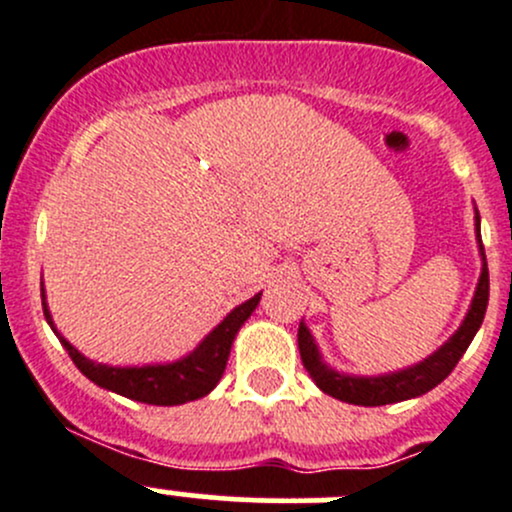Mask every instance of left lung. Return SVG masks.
Returning <instances> with one entry per match:
<instances>
[{
  "mask_svg": "<svg viewBox=\"0 0 512 512\" xmlns=\"http://www.w3.org/2000/svg\"><path fill=\"white\" fill-rule=\"evenodd\" d=\"M476 240H478L480 260H483L476 294H473L471 307H468L461 327L451 334L448 342H443L431 356H426V359L418 361L414 366H406V369L389 371V374H379V376H354V374H344V371L332 369V366L322 359V352H319L312 332H309V327L302 319L297 332L299 356H302L304 369L309 371L314 384H317L324 394L334 396V399L339 401H347V404H354V406L396 404V401L416 399V396L436 389V386L451 374L453 366L461 361V356L466 354V349L471 347L473 337H476L480 324H483L485 307H488V289H490L488 262H485V250H483V242H480L478 210H476Z\"/></svg>",
  "mask_w": 512,
  "mask_h": 512,
  "instance_id": "8db88e82",
  "label": "left lung"
}]
</instances>
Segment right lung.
I'll use <instances>...</instances> for the list:
<instances>
[{"label":"right lung","instance_id":"obj_1","mask_svg":"<svg viewBox=\"0 0 512 512\" xmlns=\"http://www.w3.org/2000/svg\"><path fill=\"white\" fill-rule=\"evenodd\" d=\"M262 292L250 297L247 302L237 304L230 314L193 349L190 354L180 356L175 361H165V364H143V366H111V364H98V361L89 359L61 337L56 329L54 319H51L49 304H46L44 285H41V304H44V317L64 349L69 352L71 361L79 366L81 374L86 379L94 381L101 389L121 394L126 399L141 401V404L151 406H180L188 401L203 399L210 391L218 386L223 379V371L230 356L232 342H235L237 332L242 324L250 319L255 307L260 304Z\"/></svg>","mask_w":512,"mask_h":512}]
</instances>
